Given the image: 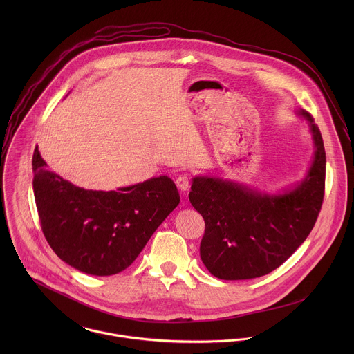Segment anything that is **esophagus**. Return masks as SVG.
Here are the masks:
<instances>
[{
	"instance_id": "34e87169",
	"label": "esophagus",
	"mask_w": 354,
	"mask_h": 354,
	"mask_svg": "<svg viewBox=\"0 0 354 354\" xmlns=\"http://www.w3.org/2000/svg\"><path fill=\"white\" fill-rule=\"evenodd\" d=\"M176 184H177V187H178L180 191L185 192V191L189 189V177L185 176V174H184V176H180V177H177Z\"/></svg>"
}]
</instances>
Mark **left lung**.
Here are the masks:
<instances>
[{"label":"left lung","mask_w":354,"mask_h":354,"mask_svg":"<svg viewBox=\"0 0 354 354\" xmlns=\"http://www.w3.org/2000/svg\"><path fill=\"white\" fill-rule=\"evenodd\" d=\"M315 155L306 177L290 191L268 195L232 181L195 177L189 202L205 223L201 257L207 270L225 281L252 279L286 261L315 226L324 198L326 151L312 115Z\"/></svg>","instance_id":"1"}]
</instances>
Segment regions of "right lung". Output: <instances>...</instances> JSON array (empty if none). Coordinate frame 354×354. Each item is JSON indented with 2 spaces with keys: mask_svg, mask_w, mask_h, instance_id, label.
I'll list each match as a JSON object with an SVG mask.
<instances>
[{
  "mask_svg": "<svg viewBox=\"0 0 354 354\" xmlns=\"http://www.w3.org/2000/svg\"><path fill=\"white\" fill-rule=\"evenodd\" d=\"M46 166L35 147L32 187L42 232L61 260L86 274L129 267L180 203L167 176L104 192L79 188Z\"/></svg>",
  "mask_w": 354,
  "mask_h": 354,
  "instance_id": "1",
  "label": "right lung"
}]
</instances>
